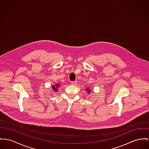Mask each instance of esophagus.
Masks as SVG:
<instances>
[{"label":"esophagus","mask_w":149,"mask_h":149,"mask_svg":"<svg viewBox=\"0 0 149 149\" xmlns=\"http://www.w3.org/2000/svg\"><path fill=\"white\" fill-rule=\"evenodd\" d=\"M77 84V81H72L71 82V85H76Z\"/></svg>","instance_id":"1"}]
</instances>
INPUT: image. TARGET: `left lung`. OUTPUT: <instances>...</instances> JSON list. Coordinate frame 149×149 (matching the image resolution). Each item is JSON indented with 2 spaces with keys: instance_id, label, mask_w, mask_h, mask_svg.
<instances>
[{
  "instance_id": "left-lung-1",
  "label": "left lung",
  "mask_w": 149,
  "mask_h": 149,
  "mask_svg": "<svg viewBox=\"0 0 149 149\" xmlns=\"http://www.w3.org/2000/svg\"><path fill=\"white\" fill-rule=\"evenodd\" d=\"M86 91L89 94L90 93V91H91L90 89H89L88 88H86Z\"/></svg>"
}]
</instances>
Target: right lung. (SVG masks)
<instances>
[{
  "instance_id": "right-lung-1",
  "label": "right lung",
  "mask_w": 149,
  "mask_h": 149,
  "mask_svg": "<svg viewBox=\"0 0 149 149\" xmlns=\"http://www.w3.org/2000/svg\"><path fill=\"white\" fill-rule=\"evenodd\" d=\"M59 84H56L55 85H54L52 86V89L53 90V91L55 92V91H58V88H59Z\"/></svg>"
}]
</instances>
